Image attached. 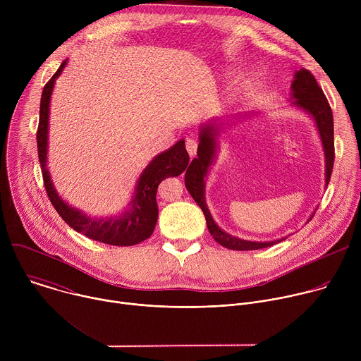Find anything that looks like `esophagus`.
I'll use <instances>...</instances> for the list:
<instances>
[{
	"label": "esophagus",
	"instance_id": "esophagus-1",
	"mask_svg": "<svg viewBox=\"0 0 361 361\" xmlns=\"http://www.w3.org/2000/svg\"><path fill=\"white\" fill-rule=\"evenodd\" d=\"M197 145H198V142H197L194 138H187V140H185V148H187V152L190 154V157H194V156H195Z\"/></svg>",
	"mask_w": 361,
	"mask_h": 361
}]
</instances>
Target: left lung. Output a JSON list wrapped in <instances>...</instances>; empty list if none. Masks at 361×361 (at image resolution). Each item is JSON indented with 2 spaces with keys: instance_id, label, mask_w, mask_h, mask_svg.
I'll return each mask as SVG.
<instances>
[{
  "instance_id": "left-lung-1",
  "label": "left lung",
  "mask_w": 361,
  "mask_h": 361,
  "mask_svg": "<svg viewBox=\"0 0 361 361\" xmlns=\"http://www.w3.org/2000/svg\"><path fill=\"white\" fill-rule=\"evenodd\" d=\"M290 99L293 107L304 111L308 117H310L320 135V141L323 145L324 151V161H326V171H324V178H326V185L330 181L331 177V170L334 164V128H333V113L329 106V101L323 92V90L319 87L314 75L308 71V70H298L294 74V80L291 82V90H290ZM252 114V113H251ZM251 117L250 114H241V116H234L231 122L223 118H212L209 121H205L200 127V134H198V148H197V159H194L187 171H185V187L194 201L200 205V209L202 210L205 216V221H207V227L213 238L221 244L226 248L230 250H260L270 247L273 244H277L287 237H281L279 240H271V241H254V240H245L240 238L235 235H231L230 233L221 230L219 224L214 221L207 201H205V178H207V174L210 171V167L214 164L217 152L220 148V133L223 131L224 126H228L230 123H235V120H243V118ZM313 214L310 216V219Z\"/></svg>"
}]
</instances>
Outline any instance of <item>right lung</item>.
I'll list each match as a JSON object with an SVG mask.
<instances>
[{"instance_id": "add662e5", "label": "right lung", "mask_w": 361, "mask_h": 361, "mask_svg": "<svg viewBox=\"0 0 361 361\" xmlns=\"http://www.w3.org/2000/svg\"><path fill=\"white\" fill-rule=\"evenodd\" d=\"M67 63L68 60L63 61L57 73L45 84L41 94L37 147L48 198L53 202L54 209L61 216V219L71 228L87 235L88 238L118 247L138 244L147 240L152 234L154 227H156L159 219V205L156 198L159 184L169 177L180 176L188 166L190 157L185 149V142L184 140L177 141L173 147L160 152L159 156L154 157L147 164L135 183L130 201L121 213L107 217H92L82 210L73 207L56 190L47 166L51 95H53L54 84L61 75Z\"/></svg>"}]
</instances>
